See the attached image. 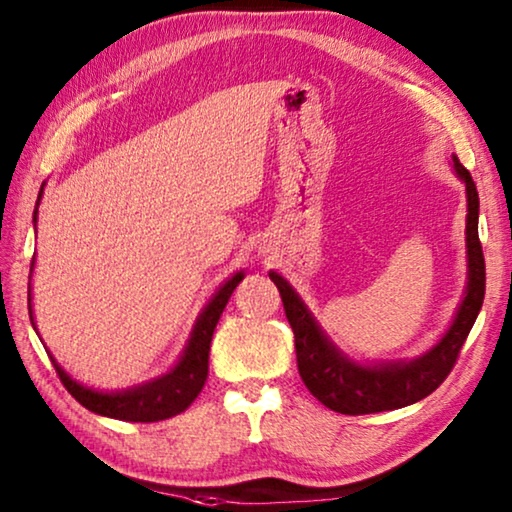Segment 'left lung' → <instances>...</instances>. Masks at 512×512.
<instances>
[{"instance_id":"left-lung-1","label":"left lung","mask_w":512,"mask_h":512,"mask_svg":"<svg viewBox=\"0 0 512 512\" xmlns=\"http://www.w3.org/2000/svg\"><path fill=\"white\" fill-rule=\"evenodd\" d=\"M455 174L467 186V289L451 329L437 345L414 361L363 365L347 358L315 322L292 285L271 271L294 331L296 363L303 384L315 398L338 414L361 416L407 407L423 400L451 375L460 349L474 326L485 299V257L478 239V190L467 167L453 156Z\"/></svg>"}]
</instances>
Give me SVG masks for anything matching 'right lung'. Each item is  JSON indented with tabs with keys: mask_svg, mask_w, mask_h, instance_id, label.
<instances>
[{
	"mask_svg": "<svg viewBox=\"0 0 512 512\" xmlns=\"http://www.w3.org/2000/svg\"><path fill=\"white\" fill-rule=\"evenodd\" d=\"M41 193H38L36 209H34V223L38 213V202H41ZM34 266V262H32ZM243 280V271L234 273V276L225 282L223 287L213 294V299L207 303V308L202 310V315L197 317L193 326V333H190V340L179 363L167 372V375L151 379L147 384L126 388V391H114V393H103L94 391V388H87L78 384V381L71 379L64 372V368L50 356L52 365H55L57 375L61 384L66 386V391L78 400L82 407L94 411L98 416L117 418V421H131V423H156L165 421V418H172L186 411L193 400L200 395L204 381L209 375V349H211V338L213 331H216V324L220 315H223L227 301H230L232 292L236 285ZM29 319H32L34 326V315H32V294H29Z\"/></svg>",
	"mask_w": 512,
	"mask_h": 512,
	"instance_id": "obj_1",
	"label": "right lung"
}]
</instances>
